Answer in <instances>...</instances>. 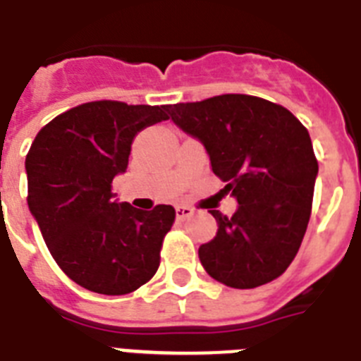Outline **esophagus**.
<instances>
[{"instance_id": "1", "label": "esophagus", "mask_w": 361, "mask_h": 361, "mask_svg": "<svg viewBox=\"0 0 361 361\" xmlns=\"http://www.w3.org/2000/svg\"><path fill=\"white\" fill-rule=\"evenodd\" d=\"M195 213V209L189 206H178L176 207V216H178V221H185V219H189L190 215Z\"/></svg>"}]
</instances>
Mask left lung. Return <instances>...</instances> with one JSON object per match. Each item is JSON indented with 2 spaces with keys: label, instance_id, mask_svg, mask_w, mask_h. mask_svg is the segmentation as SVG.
Masks as SVG:
<instances>
[{
  "label": "left lung",
  "instance_id": "1",
  "mask_svg": "<svg viewBox=\"0 0 361 361\" xmlns=\"http://www.w3.org/2000/svg\"><path fill=\"white\" fill-rule=\"evenodd\" d=\"M169 113L204 145L239 204L231 216L209 211L219 230L198 248L200 263L235 289L272 282L297 256L312 215L319 165L307 130L282 105L248 94L169 105Z\"/></svg>",
  "mask_w": 361,
  "mask_h": 361
}]
</instances>
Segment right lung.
<instances>
[{
	"mask_svg": "<svg viewBox=\"0 0 361 361\" xmlns=\"http://www.w3.org/2000/svg\"><path fill=\"white\" fill-rule=\"evenodd\" d=\"M169 105L99 99L55 116L25 157L27 206L70 280L99 295H128L159 267L172 206L142 211L114 200L135 135L169 120Z\"/></svg>",
	"mask_w": 361,
	"mask_h": 361,
	"instance_id": "1",
	"label": "right lung"
}]
</instances>
